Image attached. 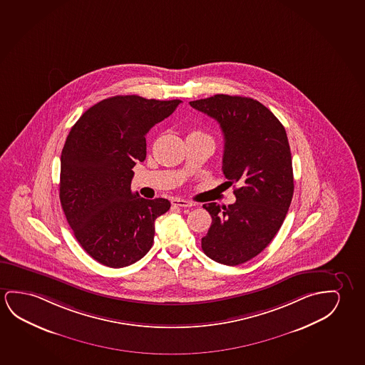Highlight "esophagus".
Wrapping results in <instances>:
<instances>
[{"label": "esophagus", "instance_id": "1", "mask_svg": "<svg viewBox=\"0 0 365 365\" xmlns=\"http://www.w3.org/2000/svg\"><path fill=\"white\" fill-rule=\"evenodd\" d=\"M171 202H173V205H175V207H195V202H189V200H185V199H180V197H175V199L171 200Z\"/></svg>", "mask_w": 365, "mask_h": 365}]
</instances>
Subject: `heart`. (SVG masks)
I'll return each mask as SVG.
<instances>
[{"label": "heart", "mask_w": 365, "mask_h": 365, "mask_svg": "<svg viewBox=\"0 0 365 365\" xmlns=\"http://www.w3.org/2000/svg\"><path fill=\"white\" fill-rule=\"evenodd\" d=\"M187 137H207L205 133H202V131H191Z\"/></svg>", "instance_id": "obj_1"}]
</instances>
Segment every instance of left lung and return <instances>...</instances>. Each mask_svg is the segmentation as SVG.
I'll list each match as a JSON object with an SVG mask.
<instances>
[{
    "mask_svg": "<svg viewBox=\"0 0 365 365\" xmlns=\"http://www.w3.org/2000/svg\"><path fill=\"white\" fill-rule=\"evenodd\" d=\"M212 117L224 135L223 174L237 200L228 207L204 204L212 225L202 238L204 253L225 266L259 255L282 225L294 195V171L282 123L256 99L217 94L190 102Z\"/></svg>",
    "mask_w": 365,
    "mask_h": 365,
    "instance_id": "1",
    "label": "left lung"
}]
</instances>
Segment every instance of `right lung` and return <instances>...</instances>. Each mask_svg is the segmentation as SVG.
<instances>
[{
	"mask_svg": "<svg viewBox=\"0 0 365 365\" xmlns=\"http://www.w3.org/2000/svg\"><path fill=\"white\" fill-rule=\"evenodd\" d=\"M180 99L115 96L87 109L60 158V202L83 250L104 266L133 264L151 250L155 220L169 200L131 191L133 166L146 158V135Z\"/></svg>",
	"mask_w": 365,
	"mask_h": 365,
	"instance_id": "1",
	"label": "right lung"
}]
</instances>
